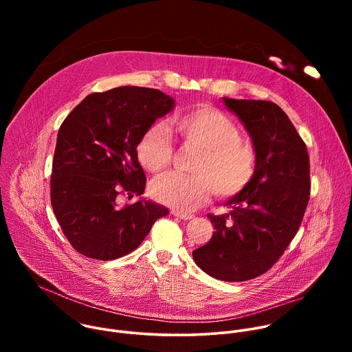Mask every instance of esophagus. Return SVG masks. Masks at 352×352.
<instances>
[{"mask_svg": "<svg viewBox=\"0 0 352 352\" xmlns=\"http://www.w3.org/2000/svg\"><path fill=\"white\" fill-rule=\"evenodd\" d=\"M171 214L175 216V217H179V219H182V220H190V219L193 217V214H190V213L181 212V210H175V209L171 210Z\"/></svg>", "mask_w": 352, "mask_h": 352, "instance_id": "1", "label": "esophagus"}]
</instances>
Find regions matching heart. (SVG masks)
<instances>
[{
  "instance_id": "1",
  "label": "heart",
  "mask_w": 352,
  "mask_h": 352,
  "mask_svg": "<svg viewBox=\"0 0 352 352\" xmlns=\"http://www.w3.org/2000/svg\"><path fill=\"white\" fill-rule=\"evenodd\" d=\"M175 132L189 144L202 148L193 175L171 173L155 179L150 195L166 206L192 212L208 204L216 192L223 199L239 195L256 173V148L241 136L238 124L213 106H196L171 118ZM174 144L164 122L148 125L136 143V156L150 173L164 171L173 160Z\"/></svg>"
}]
</instances>
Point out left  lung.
<instances>
[{
	"instance_id": "8db88e82",
	"label": "left lung",
	"mask_w": 352,
	"mask_h": 352,
	"mask_svg": "<svg viewBox=\"0 0 352 352\" xmlns=\"http://www.w3.org/2000/svg\"><path fill=\"white\" fill-rule=\"evenodd\" d=\"M256 148V173L230 199L228 214H208L214 232L195 249V263L223 281H246L266 273L284 254L304 219L311 193L307 144L288 116L266 100L224 97Z\"/></svg>"
}]
</instances>
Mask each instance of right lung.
Returning a JSON list of instances; mask_svg holds the SVG:
<instances>
[{"mask_svg":"<svg viewBox=\"0 0 352 352\" xmlns=\"http://www.w3.org/2000/svg\"><path fill=\"white\" fill-rule=\"evenodd\" d=\"M174 100L157 89L121 86L91 93L60 126L52 171V206L76 252L113 261L135 250L168 209L150 200L118 206V196H140L146 177L136 143Z\"/></svg>","mask_w":352,"mask_h":352,"instance_id":"right-lung-1","label":"right lung"}]
</instances>
